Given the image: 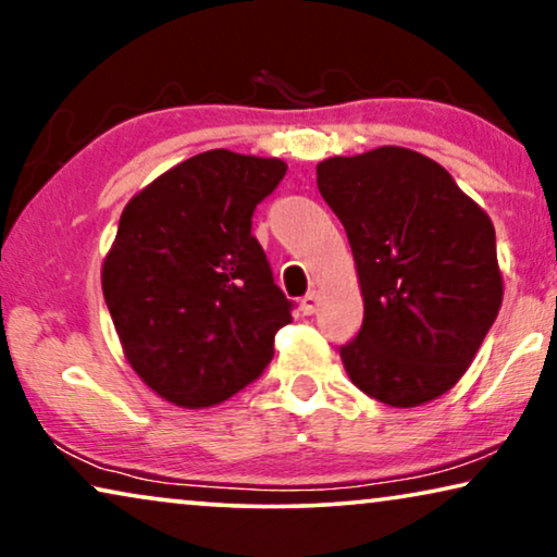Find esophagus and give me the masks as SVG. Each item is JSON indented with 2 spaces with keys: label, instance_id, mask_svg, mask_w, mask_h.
<instances>
[{
  "label": "esophagus",
  "instance_id": "esophagus-1",
  "mask_svg": "<svg viewBox=\"0 0 557 557\" xmlns=\"http://www.w3.org/2000/svg\"><path fill=\"white\" fill-rule=\"evenodd\" d=\"M318 300H320L318 293H308V295H305L302 300H300L302 315H315V312H318Z\"/></svg>",
  "mask_w": 557,
  "mask_h": 557
}]
</instances>
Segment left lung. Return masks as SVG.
Here are the masks:
<instances>
[{
    "label": "left lung",
    "mask_w": 557,
    "mask_h": 557,
    "mask_svg": "<svg viewBox=\"0 0 557 557\" xmlns=\"http://www.w3.org/2000/svg\"><path fill=\"white\" fill-rule=\"evenodd\" d=\"M315 171L363 295V325L341 348L350 381L396 409L434 401L465 375L503 305L492 219L411 148L333 156Z\"/></svg>",
    "instance_id": "8db88e82"
}]
</instances>
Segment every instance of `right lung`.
I'll return each mask as SVG.
<instances>
[{"instance_id":"right-lung-1","label":"right lung","mask_w":557,"mask_h":557,"mask_svg":"<svg viewBox=\"0 0 557 557\" xmlns=\"http://www.w3.org/2000/svg\"><path fill=\"white\" fill-rule=\"evenodd\" d=\"M285 171L280 159L214 148L125 203L103 295L125 360L169 404H222L275 356L293 302L252 237V214Z\"/></svg>"}]
</instances>
